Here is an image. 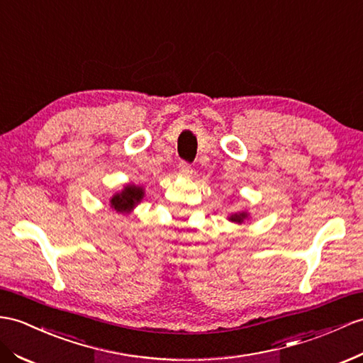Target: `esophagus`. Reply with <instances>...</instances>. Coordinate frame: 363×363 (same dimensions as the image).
I'll list each match as a JSON object with an SVG mask.
<instances>
[{"instance_id":"obj_1","label":"esophagus","mask_w":363,"mask_h":363,"mask_svg":"<svg viewBox=\"0 0 363 363\" xmlns=\"http://www.w3.org/2000/svg\"><path fill=\"white\" fill-rule=\"evenodd\" d=\"M179 171H180L182 175H191V174H192V167H191L188 163L182 162V163L179 164Z\"/></svg>"}]
</instances>
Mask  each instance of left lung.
Listing matches in <instances>:
<instances>
[{
    "mask_svg": "<svg viewBox=\"0 0 363 363\" xmlns=\"http://www.w3.org/2000/svg\"><path fill=\"white\" fill-rule=\"evenodd\" d=\"M248 218H250V212H246V211L234 212V214H231V216L228 217L229 222H234V223H238V225L245 223V220H248Z\"/></svg>",
    "mask_w": 363,
    "mask_h": 363,
    "instance_id": "left-lung-1",
    "label": "left lung"
}]
</instances>
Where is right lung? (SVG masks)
I'll return each mask as SVG.
<instances>
[{
    "label": "right lung",
    "instance_id": "1",
    "mask_svg": "<svg viewBox=\"0 0 363 363\" xmlns=\"http://www.w3.org/2000/svg\"><path fill=\"white\" fill-rule=\"evenodd\" d=\"M145 197V188L137 184H126L120 192H115L111 197V208L123 216H129L135 206H138Z\"/></svg>",
    "mask_w": 363,
    "mask_h": 363
}]
</instances>
